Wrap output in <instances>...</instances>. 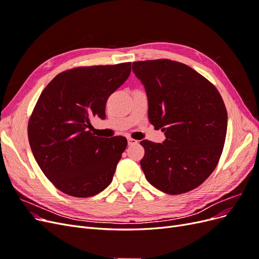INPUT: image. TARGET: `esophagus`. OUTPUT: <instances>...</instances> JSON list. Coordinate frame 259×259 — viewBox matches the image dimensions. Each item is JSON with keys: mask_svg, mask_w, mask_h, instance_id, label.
Wrapping results in <instances>:
<instances>
[{"mask_svg": "<svg viewBox=\"0 0 259 259\" xmlns=\"http://www.w3.org/2000/svg\"><path fill=\"white\" fill-rule=\"evenodd\" d=\"M127 143H128V146H133V145L138 144V140L133 139V138H128V139H127Z\"/></svg>", "mask_w": 259, "mask_h": 259, "instance_id": "obj_1", "label": "esophagus"}]
</instances>
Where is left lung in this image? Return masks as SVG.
Instances as JSON below:
<instances>
[{"label":"left lung","mask_w":259,"mask_h":259,"mask_svg":"<svg viewBox=\"0 0 259 259\" xmlns=\"http://www.w3.org/2000/svg\"><path fill=\"white\" fill-rule=\"evenodd\" d=\"M148 97V116L165 132L163 144L143 140L147 180L168 194L193 190L213 173L224 149L227 110L215 86L182 62H133Z\"/></svg>","instance_id":"obj_1"}]
</instances>
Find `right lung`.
I'll return each instance as SVG.
<instances>
[{"label": "right lung", "instance_id": "right-lung-1", "mask_svg": "<svg viewBox=\"0 0 259 259\" xmlns=\"http://www.w3.org/2000/svg\"><path fill=\"white\" fill-rule=\"evenodd\" d=\"M131 65L66 70L38 97L28 123L29 144L44 175L61 192L89 198L111 184L127 140L98 137L89 128L93 116L105 119L107 100L127 80Z\"/></svg>", "mask_w": 259, "mask_h": 259}]
</instances>
